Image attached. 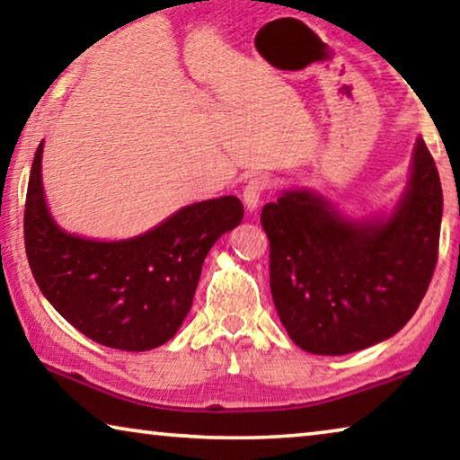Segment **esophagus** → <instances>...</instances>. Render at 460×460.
Wrapping results in <instances>:
<instances>
[{"instance_id":"obj_1","label":"esophagus","mask_w":460,"mask_h":460,"mask_svg":"<svg viewBox=\"0 0 460 460\" xmlns=\"http://www.w3.org/2000/svg\"><path fill=\"white\" fill-rule=\"evenodd\" d=\"M268 190V181L263 176H255V178H249L245 189H243V202L249 211H255V208L260 207V200H261V194Z\"/></svg>"}]
</instances>
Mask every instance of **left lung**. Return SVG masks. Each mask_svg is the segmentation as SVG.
Wrapping results in <instances>:
<instances>
[{"instance_id": "obj_1", "label": "left lung", "mask_w": 460, "mask_h": 460, "mask_svg": "<svg viewBox=\"0 0 460 460\" xmlns=\"http://www.w3.org/2000/svg\"><path fill=\"white\" fill-rule=\"evenodd\" d=\"M440 221V176L422 137L389 219L347 221L308 190L268 202L270 288L290 339L308 353L347 355L398 332L430 286Z\"/></svg>"}]
</instances>
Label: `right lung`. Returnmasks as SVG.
<instances>
[{
    "instance_id": "1",
    "label": "right lung",
    "mask_w": 460,
    "mask_h": 460,
    "mask_svg": "<svg viewBox=\"0 0 460 460\" xmlns=\"http://www.w3.org/2000/svg\"><path fill=\"white\" fill-rule=\"evenodd\" d=\"M42 142L30 172L24 243L46 300L84 337L121 351H150L181 329L202 261L243 219L237 197L194 202L126 241L68 235L52 221L42 189Z\"/></svg>"
}]
</instances>
